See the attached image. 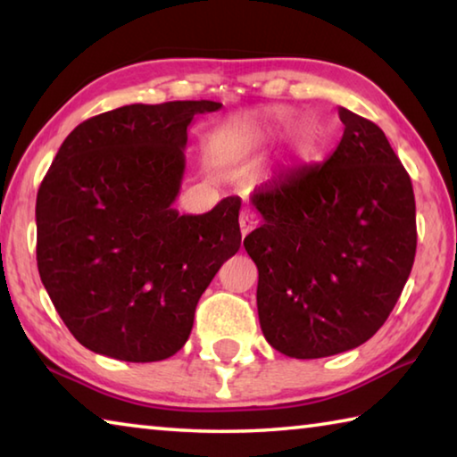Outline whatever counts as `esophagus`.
I'll return each instance as SVG.
<instances>
[{
  "mask_svg": "<svg viewBox=\"0 0 457 457\" xmlns=\"http://www.w3.org/2000/svg\"><path fill=\"white\" fill-rule=\"evenodd\" d=\"M258 226V221H256V218H253V215L250 213V212H242L239 213V229H242V236L245 237L247 234H250V231Z\"/></svg>",
  "mask_w": 457,
  "mask_h": 457,
  "instance_id": "obj_1",
  "label": "esophagus"
}]
</instances>
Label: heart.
Here are the masks:
<instances>
[{"mask_svg": "<svg viewBox=\"0 0 457 457\" xmlns=\"http://www.w3.org/2000/svg\"><path fill=\"white\" fill-rule=\"evenodd\" d=\"M292 119V111L282 106L262 108L237 114L213 133V149L226 159H247L260 153L282 133ZM322 145L320 125L311 117L294 122L284 138V163L306 165L319 154Z\"/></svg>", "mask_w": 457, "mask_h": 457, "instance_id": "b5f03b06", "label": "heart"}]
</instances>
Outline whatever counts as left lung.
<instances>
[{
    "mask_svg": "<svg viewBox=\"0 0 457 457\" xmlns=\"http://www.w3.org/2000/svg\"><path fill=\"white\" fill-rule=\"evenodd\" d=\"M345 125L322 165L253 189L262 226L244 239L258 266V316L276 351L322 359L375 335L403 292L417 247L411 179L375 122Z\"/></svg>",
    "mask_w": 457,
    "mask_h": 457,
    "instance_id": "8db88e82",
    "label": "left lung"
}]
</instances>
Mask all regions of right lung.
I'll return each instance as SVG.
<instances>
[{"label":"right lung","instance_id":"add662e5","mask_svg":"<svg viewBox=\"0 0 457 457\" xmlns=\"http://www.w3.org/2000/svg\"><path fill=\"white\" fill-rule=\"evenodd\" d=\"M213 100L127 104L80 122L36 201L37 270L82 346L127 362L173 357L201 294L242 244L237 195L179 215L187 127Z\"/></svg>","mask_w":457,"mask_h":457}]
</instances>
